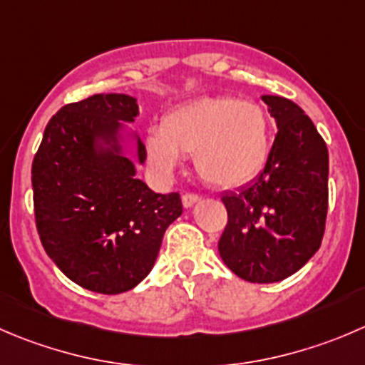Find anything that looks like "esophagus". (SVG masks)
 I'll use <instances>...</instances> for the list:
<instances>
[{
    "label": "esophagus",
    "mask_w": 365,
    "mask_h": 365,
    "mask_svg": "<svg viewBox=\"0 0 365 365\" xmlns=\"http://www.w3.org/2000/svg\"><path fill=\"white\" fill-rule=\"evenodd\" d=\"M197 201H200V196H197V194H194V192H187V194H183V196H182V203H183V207H185V208H190L194 203H197Z\"/></svg>",
    "instance_id": "obj_1"
}]
</instances>
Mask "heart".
Wrapping results in <instances>:
<instances>
[{"label": "heart", "instance_id": "b5f03b06", "mask_svg": "<svg viewBox=\"0 0 365 365\" xmlns=\"http://www.w3.org/2000/svg\"><path fill=\"white\" fill-rule=\"evenodd\" d=\"M146 151L151 165L169 175L180 155H194V168L205 182L233 189L262 173L271 153V125L255 101L215 96L175 107L150 130Z\"/></svg>", "mask_w": 365, "mask_h": 365}]
</instances>
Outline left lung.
<instances>
[{
    "mask_svg": "<svg viewBox=\"0 0 365 365\" xmlns=\"http://www.w3.org/2000/svg\"><path fill=\"white\" fill-rule=\"evenodd\" d=\"M277 121L264 171L222 194L228 222L219 255L237 277L274 284L303 267L321 246L328 212V148L312 119L282 96H262Z\"/></svg>",
    "mask_w": 365,
    "mask_h": 365,
    "instance_id": "obj_1",
    "label": "left lung"
}]
</instances>
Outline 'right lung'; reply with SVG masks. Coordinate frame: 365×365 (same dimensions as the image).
Here are the masks:
<instances>
[{
  "mask_svg": "<svg viewBox=\"0 0 365 365\" xmlns=\"http://www.w3.org/2000/svg\"><path fill=\"white\" fill-rule=\"evenodd\" d=\"M139 115L126 94H94L60 108L31 164L35 222L46 253L69 280L100 294H121L153 269L162 239L182 215L178 192L157 194L125 155Z\"/></svg>",
  "mask_w": 365,
  "mask_h": 365,
  "instance_id": "1",
  "label": "right lung"
}]
</instances>
